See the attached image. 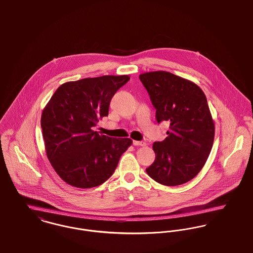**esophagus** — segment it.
Here are the masks:
<instances>
[{"mask_svg": "<svg viewBox=\"0 0 253 253\" xmlns=\"http://www.w3.org/2000/svg\"><path fill=\"white\" fill-rule=\"evenodd\" d=\"M133 144L136 145V146H145L146 143L143 142V141H138V140H134L133 141Z\"/></svg>", "mask_w": 253, "mask_h": 253, "instance_id": "obj_1", "label": "esophagus"}]
</instances>
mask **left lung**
I'll use <instances>...</instances> for the list:
<instances>
[{"mask_svg":"<svg viewBox=\"0 0 253 253\" xmlns=\"http://www.w3.org/2000/svg\"><path fill=\"white\" fill-rule=\"evenodd\" d=\"M139 79L156 109V118L169 121V131L153 144L154 163L146 172L165 186L195 178L210 155L214 123L207 99L194 82L167 71L146 72Z\"/></svg>","mask_w":253,"mask_h":253,"instance_id":"left-lung-1","label":"left lung"}]
</instances>
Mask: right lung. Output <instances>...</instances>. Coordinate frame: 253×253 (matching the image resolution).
I'll list each match as a JSON object with an SVG mask.
<instances>
[{
    "mask_svg": "<svg viewBox=\"0 0 253 253\" xmlns=\"http://www.w3.org/2000/svg\"><path fill=\"white\" fill-rule=\"evenodd\" d=\"M129 80L128 75H105L64 83L43 109L45 152L68 185L90 189L103 184L131 146V138L110 137L92 130L99 119L109 115L112 98Z\"/></svg>",
    "mask_w": 253,
    "mask_h": 253,
    "instance_id": "obj_1",
    "label": "right lung"
}]
</instances>
